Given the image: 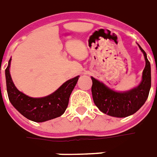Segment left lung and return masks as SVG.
I'll return each instance as SVG.
<instances>
[{
	"label": "left lung",
	"mask_w": 157,
	"mask_h": 157,
	"mask_svg": "<svg viewBox=\"0 0 157 157\" xmlns=\"http://www.w3.org/2000/svg\"><path fill=\"white\" fill-rule=\"evenodd\" d=\"M139 47L144 56L145 67L142 74V80L138 86L130 90L118 92L91 77L93 101L103 113L115 117H126L135 113L146 101L151 86V63L144 50L140 45Z\"/></svg>",
	"instance_id": "1"
}]
</instances>
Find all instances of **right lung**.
Segmentation results:
<instances>
[{
    "instance_id": "add662e5",
    "label": "right lung",
    "mask_w": 157,
    "mask_h": 157,
    "mask_svg": "<svg viewBox=\"0 0 157 157\" xmlns=\"http://www.w3.org/2000/svg\"><path fill=\"white\" fill-rule=\"evenodd\" d=\"M10 58L5 70L6 90L10 102L28 119L36 123H43L62 116L66 111L70 94L75 87L79 76L66 81L52 94L45 97L34 98L19 91L13 83L10 74Z\"/></svg>"
}]
</instances>
